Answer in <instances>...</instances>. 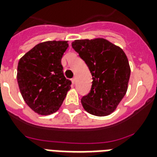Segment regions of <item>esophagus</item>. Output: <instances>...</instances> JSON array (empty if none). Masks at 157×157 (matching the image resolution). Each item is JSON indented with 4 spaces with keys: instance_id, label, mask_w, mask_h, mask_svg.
<instances>
[{
    "instance_id": "34e87169",
    "label": "esophagus",
    "mask_w": 157,
    "mask_h": 157,
    "mask_svg": "<svg viewBox=\"0 0 157 157\" xmlns=\"http://www.w3.org/2000/svg\"><path fill=\"white\" fill-rule=\"evenodd\" d=\"M71 82H72V84H75V82H76V78L75 77L71 79Z\"/></svg>"
}]
</instances>
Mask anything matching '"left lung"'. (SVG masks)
<instances>
[{
  "label": "left lung",
  "instance_id": "obj_1",
  "mask_svg": "<svg viewBox=\"0 0 157 157\" xmlns=\"http://www.w3.org/2000/svg\"><path fill=\"white\" fill-rule=\"evenodd\" d=\"M71 46L93 77L90 93L81 98L86 112L97 117L113 112L128 89L130 67L121 48L103 38L76 40Z\"/></svg>",
  "mask_w": 157,
  "mask_h": 157
}]
</instances>
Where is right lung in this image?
<instances>
[{"label":"right lung","instance_id":"right-lung-1","mask_svg":"<svg viewBox=\"0 0 157 157\" xmlns=\"http://www.w3.org/2000/svg\"><path fill=\"white\" fill-rule=\"evenodd\" d=\"M67 40H50L34 46L18 61L17 81L20 93L31 109L50 115L61 107L71 81L64 76L62 57Z\"/></svg>","mask_w":157,"mask_h":157}]
</instances>
